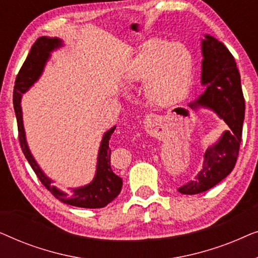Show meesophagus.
<instances>
[{"label":"esophagus","mask_w":258,"mask_h":258,"mask_svg":"<svg viewBox=\"0 0 258 258\" xmlns=\"http://www.w3.org/2000/svg\"><path fill=\"white\" fill-rule=\"evenodd\" d=\"M150 117L153 118V119H155V121H161V117L158 115H150Z\"/></svg>","instance_id":"esophagus-1"}]
</instances>
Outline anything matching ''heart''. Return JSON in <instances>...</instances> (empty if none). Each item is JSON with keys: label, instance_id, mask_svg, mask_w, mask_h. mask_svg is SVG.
Here are the masks:
<instances>
[{"label": "heart", "instance_id": "heart-1", "mask_svg": "<svg viewBox=\"0 0 258 258\" xmlns=\"http://www.w3.org/2000/svg\"><path fill=\"white\" fill-rule=\"evenodd\" d=\"M192 57L188 48L177 42L151 38L144 42L130 63L128 80H146V93L154 103L168 105L181 100L189 89Z\"/></svg>", "mask_w": 258, "mask_h": 258}]
</instances>
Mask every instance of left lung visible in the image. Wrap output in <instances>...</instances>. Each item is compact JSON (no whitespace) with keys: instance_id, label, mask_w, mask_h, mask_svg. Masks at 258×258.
<instances>
[{"instance_id":"8db88e82","label":"left lung","mask_w":258,"mask_h":258,"mask_svg":"<svg viewBox=\"0 0 258 258\" xmlns=\"http://www.w3.org/2000/svg\"><path fill=\"white\" fill-rule=\"evenodd\" d=\"M202 55L201 80L206 91L190 107L196 108L200 104L214 110L227 123L228 130L214 146L208 148L202 168L195 177L178 188L184 195L207 191L230 174L238 157L244 121L245 103L234 56L222 42L210 35L202 40Z\"/></svg>"}]
</instances>
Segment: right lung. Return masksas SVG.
I'll return each instance as SVG.
<instances>
[{
    "instance_id": "1",
    "label": "right lung",
    "mask_w": 258,
    "mask_h": 258,
    "mask_svg": "<svg viewBox=\"0 0 258 258\" xmlns=\"http://www.w3.org/2000/svg\"><path fill=\"white\" fill-rule=\"evenodd\" d=\"M61 45L62 41L57 37L42 36L37 38L31 47L29 55L27 56L23 66L21 67L19 74H17L15 87H14L13 103L17 119L20 146L38 179L56 199L66 204L79 208H89V209L103 208L111 201H114L122 189V178L116 175L110 167L111 149L109 148V140H110L116 126H112L110 130H108L102 139L100 150H98L96 175H95L93 182L88 185L81 186V188H74L69 194L63 192L56 186L51 185L52 181L48 178L42 171V169L38 167L27 144L22 121V109H21L22 94L26 93L40 79L45 63L50 57V52Z\"/></svg>"
}]
</instances>
